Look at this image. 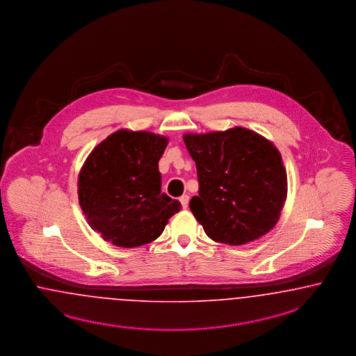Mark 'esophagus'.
Listing matches in <instances>:
<instances>
[{
	"mask_svg": "<svg viewBox=\"0 0 356 356\" xmlns=\"http://www.w3.org/2000/svg\"><path fill=\"white\" fill-rule=\"evenodd\" d=\"M188 201H189V196L188 195H183L181 197H180V202H181V207L183 208H186L188 207Z\"/></svg>",
	"mask_w": 356,
	"mask_h": 356,
	"instance_id": "obj_1",
	"label": "esophagus"
}]
</instances>
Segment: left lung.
Wrapping results in <instances>:
<instances>
[{
	"instance_id": "left-lung-1",
	"label": "left lung",
	"mask_w": 356,
	"mask_h": 356,
	"mask_svg": "<svg viewBox=\"0 0 356 356\" xmlns=\"http://www.w3.org/2000/svg\"><path fill=\"white\" fill-rule=\"evenodd\" d=\"M199 177L189 208L213 241L243 245L275 227L287 195L282 157L248 128L185 134Z\"/></svg>"
}]
</instances>
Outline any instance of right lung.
Returning <instances> with one entry per match:
<instances>
[{
    "label": "right lung",
    "mask_w": 356,
    "mask_h": 356,
    "mask_svg": "<svg viewBox=\"0 0 356 356\" xmlns=\"http://www.w3.org/2000/svg\"><path fill=\"white\" fill-rule=\"evenodd\" d=\"M165 136L119 129L99 143L79 172V205L104 241L136 248L155 241L181 208L161 193L159 160Z\"/></svg>",
    "instance_id": "1"
}]
</instances>
